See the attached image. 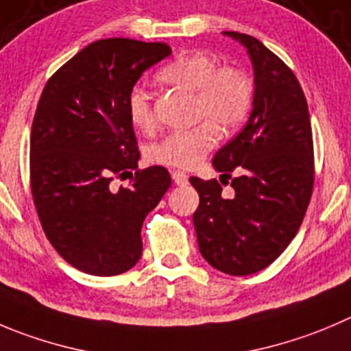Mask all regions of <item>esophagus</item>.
<instances>
[{"instance_id":"obj_1","label":"esophagus","mask_w":351,"mask_h":351,"mask_svg":"<svg viewBox=\"0 0 351 351\" xmlns=\"http://www.w3.org/2000/svg\"><path fill=\"white\" fill-rule=\"evenodd\" d=\"M173 182L178 186H186L188 184V173L182 172V170H173L172 172Z\"/></svg>"}]
</instances>
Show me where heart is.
I'll return each instance as SVG.
<instances>
[{
  "label": "heart",
  "mask_w": 351,
  "mask_h": 351,
  "mask_svg": "<svg viewBox=\"0 0 351 351\" xmlns=\"http://www.w3.org/2000/svg\"><path fill=\"white\" fill-rule=\"evenodd\" d=\"M160 81L195 93V120L191 129L167 134L149 148V158L170 167L191 169L215 148L220 132H234L248 119L253 106V82L239 66L222 65L203 51L182 53L158 72ZM128 115L139 131H152L156 115L152 98L141 88L128 96Z\"/></svg>",
  "instance_id": "obj_1"
}]
</instances>
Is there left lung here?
I'll list each match as a JSON object with an SVG mask.
<instances>
[{
    "label": "left lung",
    "instance_id": "obj_1",
    "mask_svg": "<svg viewBox=\"0 0 351 351\" xmlns=\"http://www.w3.org/2000/svg\"><path fill=\"white\" fill-rule=\"evenodd\" d=\"M226 36L241 43L252 58L253 110L241 132L213 156L220 182L189 178L199 195L193 222L210 265L250 276L278 258L302 226L315 179L313 139L308 105L293 70L253 36ZM223 178L233 179L229 197L221 193Z\"/></svg>",
    "mask_w": 351,
    "mask_h": 351
}]
</instances>
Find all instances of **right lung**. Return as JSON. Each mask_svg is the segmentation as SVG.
I'll list each match as a JSON object with an SVG mask.
<instances>
[{
    "mask_svg": "<svg viewBox=\"0 0 351 351\" xmlns=\"http://www.w3.org/2000/svg\"><path fill=\"white\" fill-rule=\"evenodd\" d=\"M170 53L165 43L99 39L60 66L39 98L31 131L36 212L60 256L91 276H119L138 263L143 222L172 184L165 167L138 169L128 115L143 72ZM128 175V189L111 188Z\"/></svg>",
    "mask_w": 351,
    "mask_h": 351,
    "instance_id": "obj_1",
    "label": "right lung"
}]
</instances>
